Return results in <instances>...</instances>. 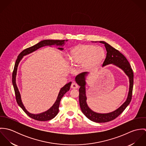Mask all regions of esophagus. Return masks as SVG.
Masks as SVG:
<instances>
[{"instance_id": "obj_1", "label": "esophagus", "mask_w": 146, "mask_h": 146, "mask_svg": "<svg viewBox=\"0 0 146 146\" xmlns=\"http://www.w3.org/2000/svg\"><path fill=\"white\" fill-rule=\"evenodd\" d=\"M78 87H79L78 85L75 83H72L71 85V88L72 89H77L78 88Z\"/></svg>"}]
</instances>
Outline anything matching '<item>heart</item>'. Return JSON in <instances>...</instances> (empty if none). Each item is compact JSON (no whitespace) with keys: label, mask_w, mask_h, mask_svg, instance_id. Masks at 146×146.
<instances>
[{"label":"heart","mask_w":146,"mask_h":146,"mask_svg":"<svg viewBox=\"0 0 146 146\" xmlns=\"http://www.w3.org/2000/svg\"><path fill=\"white\" fill-rule=\"evenodd\" d=\"M105 57L104 49L92 45H79L72 49L68 59L74 65L82 64L86 71H90L98 67Z\"/></svg>","instance_id":"obj_1"}]
</instances>
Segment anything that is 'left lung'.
<instances>
[{
  "label": "left lung",
  "mask_w": 146,
  "mask_h": 146,
  "mask_svg": "<svg viewBox=\"0 0 146 146\" xmlns=\"http://www.w3.org/2000/svg\"><path fill=\"white\" fill-rule=\"evenodd\" d=\"M100 42L104 44L107 51V55L102 66H105L110 64L119 67L124 71L125 74L128 76L129 79V90L127 97L125 102L119 108L113 112L107 113H100L92 111L86 104V96L85 92V78L88 72H84L78 75L75 78V81L80 87L79 88V104L82 112L84 115L92 121L96 123H106L114 120L118 117L129 104L132 97V92L133 87V72L131 68L129 62L125 56L119 50L113 48L108 43L104 41Z\"/></svg>",
  "instance_id": "1"
}]
</instances>
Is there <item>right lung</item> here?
<instances>
[{
  "instance_id": "add662e5",
  "label": "right lung",
  "mask_w": 146,
  "mask_h": 146,
  "mask_svg": "<svg viewBox=\"0 0 146 146\" xmlns=\"http://www.w3.org/2000/svg\"><path fill=\"white\" fill-rule=\"evenodd\" d=\"M67 41H68V40H42L41 42H38V44H35V45H33L30 48L24 49L18 56L17 59L16 63H15V67H14V70L13 71V74H12V84H13L15 92L16 101H17V102L18 104L23 110V111L29 117H30L31 118H32L34 120H36L38 121H48V120H50L53 119L58 114V111H59V106H60V104L61 98H62L64 94L70 90L71 82L66 84L64 86H63L62 88L61 89L55 103L49 110H48L47 111H46L42 113H39V114L31 113L26 110L24 105L22 102L21 95H20V92L19 90V89L17 88V86L16 83V78L17 70V67H18L19 64L22 60V58L23 57V56H26L30 53H31L32 52L36 50L37 49H39L40 48H42V47L45 46H48H48L57 45V46H62L64 44V42H67ZM58 49L61 50H62L63 49V48H58Z\"/></svg>"
}]
</instances>
